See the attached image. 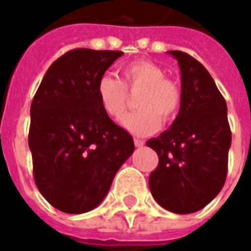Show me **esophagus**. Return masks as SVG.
Listing matches in <instances>:
<instances>
[{
	"mask_svg": "<svg viewBox=\"0 0 251 251\" xmlns=\"http://www.w3.org/2000/svg\"><path fill=\"white\" fill-rule=\"evenodd\" d=\"M144 141L143 140H140V138H134V145L137 147V148H141V147H144Z\"/></svg>",
	"mask_w": 251,
	"mask_h": 251,
	"instance_id": "obj_1",
	"label": "esophagus"
}]
</instances>
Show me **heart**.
I'll return each mask as SVG.
<instances>
[{
	"label": "heart",
	"mask_w": 251,
	"mask_h": 251,
	"mask_svg": "<svg viewBox=\"0 0 251 251\" xmlns=\"http://www.w3.org/2000/svg\"><path fill=\"white\" fill-rule=\"evenodd\" d=\"M122 80L103 76L96 85L101 111L110 120L120 121L127 106V91L141 89L136 99L137 111L126 115L122 125L134 136L155 133L160 124L171 122L182 104L179 84L166 77L162 68L148 59L127 62L121 69Z\"/></svg>",
	"instance_id": "b5f03b06"
}]
</instances>
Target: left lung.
I'll list each match as a JSON object with an SVG mask.
<instances>
[{"mask_svg": "<svg viewBox=\"0 0 251 251\" xmlns=\"http://www.w3.org/2000/svg\"><path fill=\"white\" fill-rule=\"evenodd\" d=\"M168 52L179 64L182 104L170 129L147 141L159 156L150 189L164 209L186 215L202 209L224 186L231 130L209 72L186 52Z\"/></svg>", "mask_w": 251, "mask_h": 251, "instance_id": "obj_1", "label": "left lung"}]
</instances>
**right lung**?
Returning <instances> with one entry per match:
<instances>
[{
  "label": "right lung",
  "instance_id": "obj_1",
  "mask_svg": "<svg viewBox=\"0 0 251 251\" xmlns=\"http://www.w3.org/2000/svg\"><path fill=\"white\" fill-rule=\"evenodd\" d=\"M124 52L75 49L54 61L31 103L28 145L42 196L65 213L100 204L133 153L130 134L99 106L96 85Z\"/></svg>",
  "mask_w": 251,
  "mask_h": 251
}]
</instances>
